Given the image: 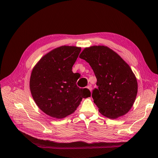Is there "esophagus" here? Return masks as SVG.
<instances>
[{
  "label": "esophagus",
  "instance_id": "34e87169",
  "mask_svg": "<svg viewBox=\"0 0 158 158\" xmlns=\"http://www.w3.org/2000/svg\"><path fill=\"white\" fill-rule=\"evenodd\" d=\"M87 88L88 89H89L90 90V91L91 92V91H92V87H91V85H88L87 87Z\"/></svg>",
  "mask_w": 158,
  "mask_h": 158
}]
</instances>
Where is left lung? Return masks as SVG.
Masks as SVG:
<instances>
[{"instance_id": "1", "label": "left lung", "mask_w": 158, "mask_h": 158, "mask_svg": "<svg viewBox=\"0 0 158 158\" xmlns=\"http://www.w3.org/2000/svg\"><path fill=\"white\" fill-rule=\"evenodd\" d=\"M79 57L89 64L96 77L98 88L92 97L100 113L110 119L127 113L138 93L137 80L129 65L104 46L85 48Z\"/></svg>"}]
</instances>
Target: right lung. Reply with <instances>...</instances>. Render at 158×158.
Returning a JSON list of instances; mask_svg holds the SVG:
<instances>
[{
  "mask_svg": "<svg viewBox=\"0 0 158 158\" xmlns=\"http://www.w3.org/2000/svg\"><path fill=\"white\" fill-rule=\"evenodd\" d=\"M81 48L63 46L44 56L32 69L30 90L44 113L62 119L76 110L82 98L91 96L89 89L76 85L78 79L72 67Z\"/></svg>",
  "mask_w": 158,
  "mask_h": 158,
  "instance_id": "obj_1",
  "label": "right lung"
}]
</instances>
